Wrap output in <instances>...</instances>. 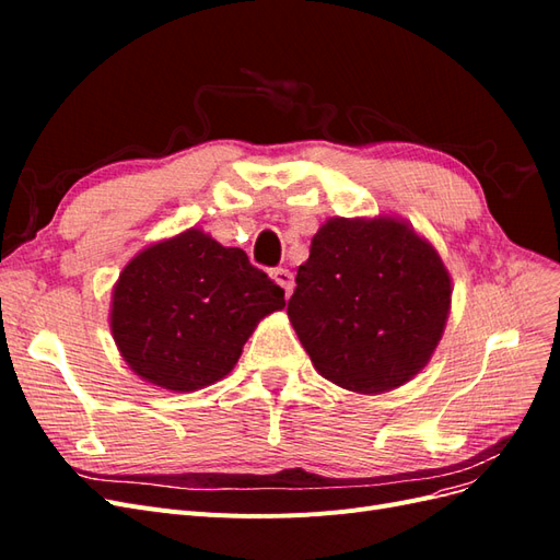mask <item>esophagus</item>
<instances>
[{
	"mask_svg": "<svg viewBox=\"0 0 560 560\" xmlns=\"http://www.w3.org/2000/svg\"><path fill=\"white\" fill-rule=\"evenodd\" d=\"M270 276H273V280L282 287L284 294H290V292L294 290V276H292V270H287V268H273V270H270Z\"/></svg>",
	"mask_w": 560,
	"mask_h": 560,
	"instance_id": "esophagus-1",
	"label": "esophagus"
}]
</instances>
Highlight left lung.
Instances as JSON below:
<instances>
[{
    "label": "left lung",
    "mask_w": 560,
    "mask_h": 560,
    "mask_svg": "<svg viewBox=\"0 0 560 560\" xmlns=\"http://www.w3.org/2000/svg\"><path fill=\"white\" fill-rule=\"evenodd\" d=\"M448 308V270L413 229L336 217L313 235L287 315L322 376L378 395L430 362Z\"/></svg>",
    "instance_id": "8db88e82"
}]
</instances>
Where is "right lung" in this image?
<instances>
[{"label":"right lung","mask_w":560,"mask_h":560,"mask_svg":"<svg viewBox=\"0 0 560 560\" xmlns=\"http://www.w3.org/2000/svg\"><path fill=\"white\" fill-rule=\"evenodd\" d=\"M284 290L238 247L200 229L142 249L118 276L112 334L135 374L175 393L212 385L238 362Z\"/></svg>","instance_id":"1"}]
</instances>
